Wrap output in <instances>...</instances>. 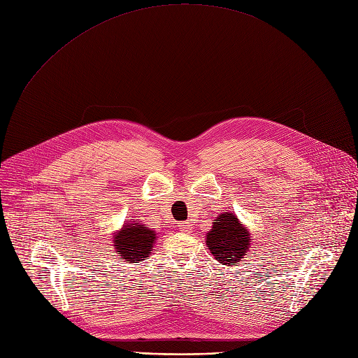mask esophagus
Masks as SVG:
<instances>
[{"mask_svg": "<svg viewBox=\"0 0 358 358\" xmlns=\"http://www.w3.org/2000/svg\"><path fill=\"white\" fill-rule=\"evenodd\" d=\"M178 229L182 231V232H190L192 224H189V222H180V224H178Z\"/></svg>", "mask_w": 358, "mask_h": 358, "instance_id": "obj_1", "label": "esophagus"}]
</instances>
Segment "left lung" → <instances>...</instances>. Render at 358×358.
<instances>
[{"mask_svg":"<svg viewBox=\"0 0 358 358\" xmlns=\"http://www.w3.org/2000/svg\"><path fill=\"white\" fill-rule=\"evenodd\" d=\"M206 245L217 262L229 266L241 262L247 255L250 232L234 215L225 212L216 217L212 229L206 234Z\"/></svg>","mask_w":358,"mask_h":358,"instance_id":"left-lung-1","label":"left lung"}]
</instances>
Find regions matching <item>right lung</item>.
I'll use <instances>...</instances> for the list:
<instances>
[{
    "instance_id": "1",
    "label": "right lung",
    "mask_w": 358,
    "mask_h": 358,
    "mask_svg": "<svg viewBox=\"0 0 358 358\" xmlns=\"http://www.w3.org/2000/svg\"><path fill=\"white\" fill-rule=\"evenodd\" d=\"M157 238V232L152 228L131 221V224L124 225L114 237V248L120 259L127 263H138L149 257L153 250V243Z\"/></svg>"
}]
</instances>
